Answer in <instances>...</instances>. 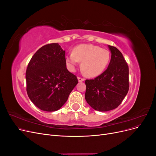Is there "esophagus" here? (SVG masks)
Masks as SVG:
<instances>
[{"label":"esophagus","mask_w":156,"mask_h":156,"mask_svg":"<svg viewBox=\"0 0 156 156\" xmlns=\"http://www.w3.org/2000/svg\"><path fill=\"white\" fill-rule=\"evenodd\" d=\"M78 81L79 82H83L84 81V79L83 77H78Z\"/></svg>","instance_id":"esophagus-1"}]
</instances>
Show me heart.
Segmentation results:
<instances>
[{
    "label": "heart",
    "instance_id": "heart-1",
    "mask_svg": "<svg viewBox=\"0 0 156 156\" xmlns=\"http://www.w3.org/2000/svg\"><path fill=\"white\" fill-rule=\"evenodd\" d=\"M110 58L109 51L105 49L92 44H81L66 56V60L71 69H74L79 62H82L83 72L88 77H96L105 69Z\"/></svg>",
    "mask_w": 156,
    "mask_h": 156
}]
</instances>
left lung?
Segmentation results:
<instances>
[{"mask_svg":"<svg viewBox=\"0 0 156 156\" xmlns=\"http://www.w3.org/2000/svg\"><path fill=\"white\" fill-rule=\"evenodd\" d=\"M111 58L107 69L94 79H87L85 100L98 111H108L119 106L129 90V67L121 52L108 45Z\"/></svg>","mask_w":156,"mask_h":156,"instance_id":"left-lung-1","label":"left lung"}]
</instances>
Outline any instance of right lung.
Masks as SVG:
<instances>
[{"instance_id": "add662e5", "label": "right lung", "mask_w": 156, "mask_h": 156, "mask_svg": "<svg viewBox=\"0 0 156 156\" xmlns=\"http://www.w3.org/2000/svg\"><path fill=\"white\" fill-rule=\"evenodd\" d=\"M65 54L58 44H49L37 50L28 64L27 92L42 111L58 110L78 83L76 75L66 68Z\"/></svg>"}]
</instances>
